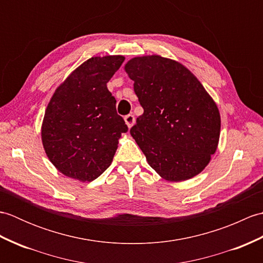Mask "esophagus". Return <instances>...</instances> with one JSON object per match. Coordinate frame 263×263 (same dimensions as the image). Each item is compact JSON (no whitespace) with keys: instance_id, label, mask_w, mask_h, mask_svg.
<instances>
[{"instance_id":"obj_1","label":"esophagus","mask_w":263,"mask_h":263,"mask_svg":"<svg viewBox=\"0 0 263 263\" xmlns=\"http://www.w3.org/2000/svg\"><path fill=\"white\" fill-rule=\"evenodd\" d=\"M124 121L126 123L127 127H132L133 124H135V122H136V117H135V115H133V114H128V115H126L124 117Z\"/></svg>"}]
</instances>
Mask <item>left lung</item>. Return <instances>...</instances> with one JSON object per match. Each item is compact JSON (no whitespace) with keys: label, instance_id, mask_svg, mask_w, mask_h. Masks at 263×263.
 <instances>
[{"label":"left lung","instance_id":"8db88e82","mask_svg":"<svg viewBox=\"0 0 263 263\" xmlns=\"http://www.w3.org/2000/svg\"><path fill=\"white\" fill-rule=\"evenodd\" d=\"M124 70L143 114L130 130L148 164L166 181L181 182L209 164L220 135L214 99L191 71L159 55L133 58Z\"/></svg>","mask_w":263,"mask_h":263}]
</instances>
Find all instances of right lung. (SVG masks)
I'll return each instance as SVG.
<instances>
[{
  "mask_svg": "<svg viewBox=\"0 0 263 263\" xmlns=\"http://www.w3.org/2000/svg\"><path fill=\"white\" fill-rule=\"evenodd\" d=\"M123 62L122 55L87 60L49 100L42 141L48 159L65 176L91 182L111 164L127 126L116 113V99L107 82Z\"/></svg>",
  "mask_w": 263,
  "mask_h": 263,
  "instance_id": "obj_1",
  "label": "right lung"
}]
</instances>
